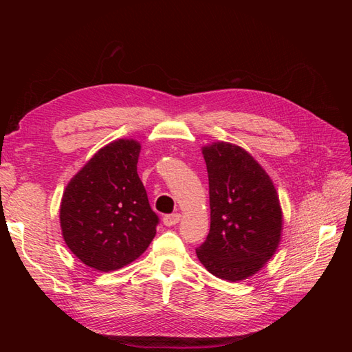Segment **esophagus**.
Segmentation results:
<instances>
[{
	"mask_svg": "<svg viewBox=\"0 0 352 352\" xmlns=\"http://www.w3.org/2000/svg\"><path fill=\"white\" fill-rule=\"evenodd\" d=\"M180 216L179 212H175V214H168V216H164V219H163V223H164V226H167V228H172V226H175V225H177V223L180 221Z\"/></svg>",
	"mask_w": 352,
	"mask_h": 352,
	"instance_id": "obj_1",
	"label": "esophagus"
}]
</instances>
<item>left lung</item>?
<instances>
[{"label": "left lung", "mask_w": 352, "mask_h": 352, "mask_svg": "<svg viewBox=\"0 0 352 352\" xmlns=\"http://www.w3.org/2000/svg\"><path fill=\"white\" fill-rule=\"evenodd\" d=\"M210 186V232L197 257L216 278L239 282L260 272L282 239L278 190L261 164L230 142L202 146Z\"/></svg>", "instance_id": "1"}]
</instances>
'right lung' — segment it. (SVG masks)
<instances>
[{"label": "right lung", "mask_w": 352, "mask_h": 352, "mask_svg": "<svg viewBox=\"0 0 352 352\" xmlns=\"http://www.w3.org/2000/svg\"><path fill=\"white\" fill-rule=\"evenodd\" d=\"M140 153L141 144L135 140L107 144L63 192V239L91 269H122L142 255L155 236L158 217L136 170Z\"/></svg>", "instance_id": "1"}]
</instances>
